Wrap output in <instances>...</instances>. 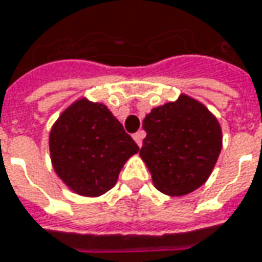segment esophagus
<instances>
[{
	"label": "esophagus",
	"instance_id": "esophagus-1",
	"mask_svg": "<svg viewBox=\"0 0 262 262\" xmlns=\"http://www.w3.org/2000/svg\"><path fill=\"white\" fill-rule=\"evenodd\" d=\"M144 137H145V133H144V131H138V133H135V134L133 135V138L135 140V143H137L138 147H141V145H143Z\"/></svg>",
	"mask_w": 262,
	"mask_h": 262
}]
</instances>
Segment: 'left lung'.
I'll return each instance as SVG.
<instances>
[{
  "label": "left lung",
  "mask_w": 262,
  "mask_h": 262,
  "mask_svg": "<svg viewBox=\"0 0 262 262\" xmlns=\"http://www.w3.org/2000/svg\"><path fill=\"white\" fill-rule=\"evenodd\" d=\"M140 156L156 189L183 196L208 180L222 148V129L205 105L187 95L152 108L143 121Z\"/></svg>",
  "instance_id": "left-lung-1"
}]
</instances>
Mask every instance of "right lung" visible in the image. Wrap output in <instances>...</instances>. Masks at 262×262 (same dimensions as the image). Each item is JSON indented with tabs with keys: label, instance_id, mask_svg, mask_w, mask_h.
I'll use <instances>...</instances> for the list:
<instances>
[{
	"label": "right lung",
	"instance_id": "obj_1",
	"mask_svg": "<svg viewBox=\"0 0 262 262\" xmlns=\"http://www.w3.org/2000/svg\"><path fill=\"white\" fill-rule=\"evenodd\" d=\"M54 171L82 196L112 189L138 145L103 103L79 99L54 122L49 138Z\"/></svg>",
	"mask_w": 262,
	"mask_h": 262
}]
</instances>
